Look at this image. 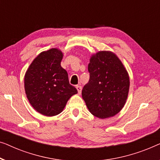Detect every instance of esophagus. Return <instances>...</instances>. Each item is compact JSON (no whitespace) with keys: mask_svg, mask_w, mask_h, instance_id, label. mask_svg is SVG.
I'll return each mask as SVG.
<instances>
[{"mask_svg":"<svg viewBox=\"0 0 160 160\" xmlns=\"http://www.w3.org/2000/svg\"><path fill=\"white\" fill-rule=\"evenodd\" d=\"M76 88H77V90H78V93L80 94L81 91H82V87L80 86V85H77V86H76Z\"/></svg>","mask_w":160,"mask_h":160,"instance_id":"34e87169","label":"esophagus"}]
</instances>
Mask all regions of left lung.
<instances>
[{"label": "left lung", "mask_w": 160, "mask_h": 160, "mask_svg": "<svg viewBox=\"0 0 160 160\" xmlns=\"http://www.w3.org/2000/svg\"><path fill=\"white\" fill-rule=\"evenodd\" d=\"M88 68L90 79L82 91L88 109L101 119L114 116L124 107L129 91L124 65L114 53L103 51L91 56Z\"/></svg>", "instance_id": "obj_1"}]
</instances>
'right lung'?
Segmentation results:
<instances>
[{"mask_svg":"<svg viewBox=\"0 0 160 160\" xmlns=\"http://www.w3.org/2000/svg\"><path fill=\"white\" fill-rule=\"evenodd\" d=\"M63 53L58 48L41 52L24 75L29 102L39 113L52 117L61 113L78 90L69 84L68 74L61 66Z\"/></svg>","mask_w":160,"mask_h":160,"instance_id":"obj_1","label":"right lung"}]
</instances>
